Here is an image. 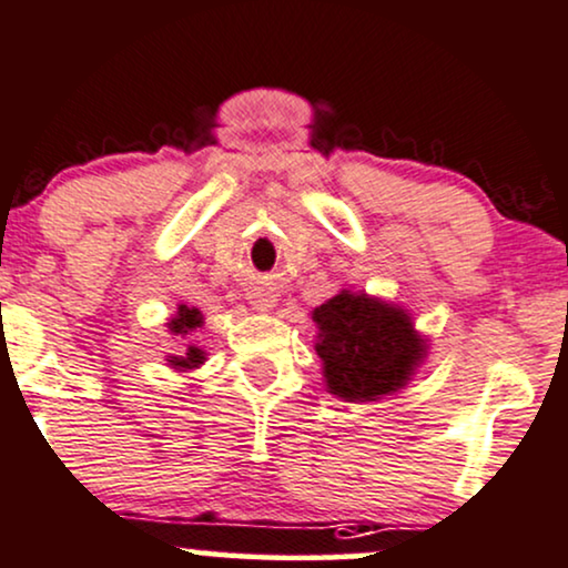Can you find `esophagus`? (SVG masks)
<instances>
[{
  "mask_svg": "<svg viewBox=\"0 0 568 568\" xmlns=\"http://www.w3.org/2000/svg\"><path fill=\"white\" fill-rule=\"evenodd\" d=\"M251 298H253V302H251L253 310H258V313H270L274 304H277V298H274L272 294H261V291H258V294H253Z\"/></svg>",
  "mask_w": 568,
  "mask_h": 568,
  "instance_id": "1",
  "label": "esophagus"
}]
</instances>
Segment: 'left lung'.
<instances>
[{
    "instance_id": "1",
    "label": "left lung",
    "mask_w": 568,
    "mask_h": 568,
    "mask_svg": "<svg viewBox=\"0 0 568 568\" xmlns=\"http://www.w3.org/2000/svg\"><path fill=\"white\" fill-rule=\"evenodd\" d=\"M313 323L323 383L342 402L394 396L428 355V339L415 328L409 310L366 291L342 288L313 310Z\"/></svg>"
}]
</instances>
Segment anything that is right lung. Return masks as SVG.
Returning a JSON list of instances; mask_svg holds the SVG:
<instances>
[{
    "instance_id": "add662e5",
    "label": "right lung",
    "mask_w": 568,
    "mask_h": 568,
    "mask_svg": "<svg viewBox=\"0 0 568 568\" xmlns=\"http://www.w3.org/2000/svg\"><path fill=\"white\" fill-rule=\"evenodd\" d=\"M202 326H204V315L199 313L196 307H189V304H178L174 315L166 321L170 334L180 336V339H185V336H191L196 328H202ZM204 361H207V353L196 345H185V353H180V355H166V366L174 372H193V369H199Z\"/></svg>"
}]
</instances>
